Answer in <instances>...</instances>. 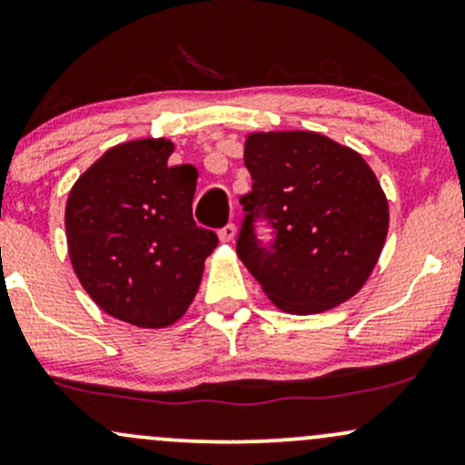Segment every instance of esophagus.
<instances>
[{"label": "esophagus", "instance_id": "esophagus-1", "mask_svg": "<svg viewBox=\"0 0 465 465\" xmlns=\"http://www.w3.org/2000/svg\"><path fill=\"white\" fill-rule=\"evenodd\" d=\"M217 234H220L222 242H232L234 234H237V228H234V223H226V226H222L220 231H217Z\"/></svg>", "mask_w": 465, "mask_h": 465}]
</instances>
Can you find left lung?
I'll list each match as a JSON object with an SVG mask.
<instances>
[{"label": "left lung", "mask_w": 465, "mask_h": 465, "mask_svg": "<svg viewBox=\"0 0 465 465\" xmlns=\"http://www.w3.org/2000/svg\"><path fill=\"white\" fill-rule=\"evenodd\" d=\"M243 163L252 191L237 254L272 302L307 315L352 298L383 250L390 211L374 172L357 152L318 133H256ZM259 221L271 228L265 244Z\"/></svg>", "instance_id": "1"}]
</instances>
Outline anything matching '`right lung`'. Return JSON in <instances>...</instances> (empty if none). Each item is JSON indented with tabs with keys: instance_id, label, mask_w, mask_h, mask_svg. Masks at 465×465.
Returning a JSON list of instances; mask_svg holds the SVG:
<instances>
[{
	"instance_id": "obj_1",
	"label": "right lung",
	"mask_w": 465,
	"mask_h": 465,
	"mask_svg": "<svg viewBox=\"0 0 465 465\" xmlns=\"http://www.w3.org/2000/svg\"><path fill=\"white\" fill-rule=\"evenodd\" d=\"M173 145L141 139L108 150L71 189V265L97 307L145 329L173 324L200 287L217 234L193 222L198 172L167 165Z\"/></svg>"
}]
</instances>
